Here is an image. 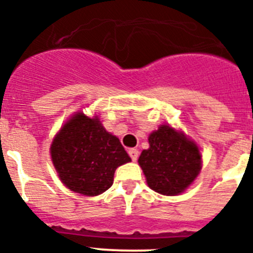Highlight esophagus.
Segmentation results:
<instances>
[{
    "mask_svg": "<svg viewBox=\"0 0 253 253\" xmlns=\"http://www.w3.org/2000/svg\"><path fill=\"white\" fill-rule=\"evenodd\" d=\"M129 156H130L131 160L135 162L138 160V156H139V151L137 148H130L129 149Z\"/></svg>",
    "mask_w": 253,
    "mask_h": 253,
    "instance_id": "obj_1",
    "label": "esophagus"
}]
</instances>
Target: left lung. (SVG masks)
<instances>
[{
  "label": "left lung",
  "mask_w": 253,
  "mask_h": 253,
  "mask_svg": "<svg viewBox=\"0 0 253 253\" xmlns=\"http://www.w3.org/2000/svg\"><path fill=\"white\" fill-rule=\"evenodd\" d=\"M148 142L138 160L148 186L162 195L181 194L200 172L202 156L195 143L169 125L153 131Z\"/></svg>",
  "instance_id": "1"
}]
</instances>
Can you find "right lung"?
I'll return each instance as SVG.
<instances>
[{
	"label": "right lung",
	"instance_id": "right-lung-1",
	"mask_svg": "<svg viewBox=\"0 0 253 253\" xmlns=\"http://www.w3.org/2000/svg\"><path fill=\"white\" fill-rule=\"evenodd\" d=\"M59 178L69 190L96 196L113 185L115 169L130 157L115 135L107 133L97 118L72 116L50 147Z\"/></svg>",
	"mask_w": 253,
	"mask_h": 253
}]
</instances>
